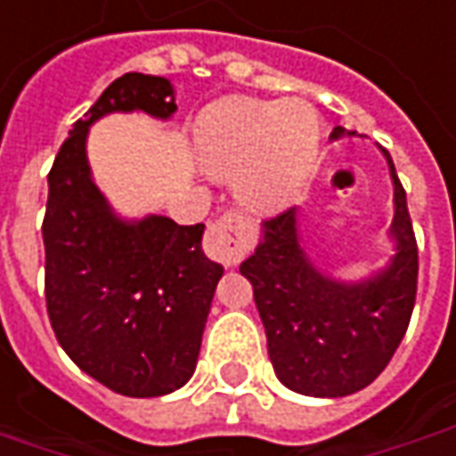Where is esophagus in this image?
Masks as SVG:
<instances>
[{
	"instance_id": "esophagus-1",
	"label": "esophagus",
	"mask_w": 456,
	"mask_h": 456,
	"mask_svg": "<svg viewBox=\"0 0 456 456\" xmlns=\"http://www.w3.org/2000/svg\"><path fill=\"white\" fill-rule=\"evenodd\" d=\"M207 254L222 262V265H237L241 262V256L252 249V232L249 224L234 212H227L219 219H215L209 229H207V241H204Z\"/></svg>"
}]
</instances>
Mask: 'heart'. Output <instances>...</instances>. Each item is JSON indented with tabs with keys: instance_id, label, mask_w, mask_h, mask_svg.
Returning <instances> with one entry per match:
<instances>
[{
	"instance_id": "obj_1",
	"label": "heart",
	"mask_w": 456,
	"mask_h": 456,
	"mask_svg": "<svg viewBox=\"0 0 456 456\" xmlns=\"http://www.w3.org/2000/svg\"><path fill=\"white\" fill-rule=\"evenodd\" d=\"M197 157L212 176H234L244 207L277 209L305 187L319 162L322 122L299 99L227 97L209 104L194 126Z\"/></svg>"
}]
</instances>
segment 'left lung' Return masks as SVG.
<instances>
[{
	"mask_svg": "<svg viewBox=\"0 0 456 456\" xmlns=\"http://www.w3.org/2000/svg\"><path fill=\"white\" fill-rule=\"evenodd\" d=\"M345 134L342 126L334 139ZM354 134V132H349ZM395 184L389 265L362 281L322 274L299 244L297 209L265 219L262 240L240 272L252 281L267 332L269 359L284 387L309 397H346L371 384L395 357L417 297V240L407 191L389 151L382 150Z\"/></svg>",
	"mask_w": 456,
	"mask_h": 456,
	"instance_id": "obj_1",
	"label": "left lung"
}]
</instances>
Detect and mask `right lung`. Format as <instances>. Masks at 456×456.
Masks as SVG:
<instances>
[{
  "instance_id": "1",
  "label": "right lung",
  "mask_w": 456,
  "mask_h": 456,
  "mask_svg": "<svg viewBox=\"0 0 456 456\" xmlns=\"http://www.w3.org/2000/svg\"><path fill=\"white\" fill-rule=\"evenodd\" d=\"M176 111L169 79L129 72L77 119L49 169L42 224L52 330L72 362L124 397H162L194 374L222 265L202 252L204 224L111 212L86 162V132L111 111Z\"/></svg>"
}]
</instances>
